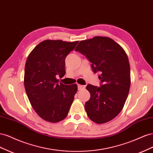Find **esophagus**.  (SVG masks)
I'll use <instances>...</instances> for the list:
<instances>
[{
	"mask_svg": "<svg viewBox=\"0 0 153 153\" xmlns=\"http://www.w3.org/2000/svg\"><path fill=\"white\" fill-rule=\"evenodd\" d=\"M85 85H80V84L78 85V90L84 89H85Z\"/></svg>",
	"mask_w": 153,
	"mask_h": 153,
	"instance_id": "1",
	"label": "esophagus"
}]
</instances>
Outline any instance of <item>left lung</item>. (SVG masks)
Here are the masks:
<instances>
[{"mask_svg":"<svg viewBox=\"0 0 153 153\" xmlns=\"http://www.w3.org/2000/svg\"><path fill=\"white\" fill-rule=\"evenodd\" d=\"M75 50L85 55L94 73L101 72L100 87H86L91 94L85 104L87 116L97 124L107 123L122 110L129 93L131 77L127 54L112 39L102 36L81 41Z\"/></svg>","mask_w":153,"mask_h":153,"instance_id":"obj_1","label":"left lung"}]
</instances>
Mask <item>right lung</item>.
I'll return each mask as SVG.
<instances>
[{
  "mask_svg": "<svg viewBox=\"0 0 153 153\" xmlns=\"http://www.w3.org/2000/svg\"><path fill=\"white\" fill-rule=\"evenodd\" d=\"M79 41L45 40L32 50L25 66L24 86L39 116L50 123L65 119L76 93V84L59 83L66 73L65 59Z\"/></svg>",
  "mask_w": 153,
  "mask_h": 153,
  "instance_id": "1",
  "label": "right lung"
}]
</instances>
